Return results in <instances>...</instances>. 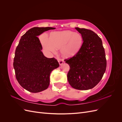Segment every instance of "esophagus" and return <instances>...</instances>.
Listing matches in <instances>:
<instances>
[{
  "instance_id": "34e87169",
  "label": "esophagus",
  "mask_w": 122,
  "mask_h": 122,
  "mask_svg": "<svg viewBox=\"0 0 122 122\" xmlns=\"http://www.w3.org/2000/svg\"><path fill=\"white\" fill-rule=\"evenodd\" d=\"M58 62H59V64H60V65H61L62 64H63L64 60H62V59L59 58L58 60Z\"/></svg>"
}]
</instances>
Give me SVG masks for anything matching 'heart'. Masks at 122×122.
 Returning <instances> with one entry per match:
<instances>
[{"label": "heart", "mask_w": 122, "mask_h": 122, "mask_svg": "<svg viewBox=\"0 0 122 122\" xmlns=\"http://www.w3.org/2000/svg\"><path fill=\"white\" fill-rule=\"evenodd\" d=\"M42 39L44 49L46 51L55 53L56 48H61V53L65 57L73 56L78 52L83 44V38L79 33L66 30L56 31L48 38L44 34Z\"/></svg>", "instance_id": "obj_1"}]
</instances>
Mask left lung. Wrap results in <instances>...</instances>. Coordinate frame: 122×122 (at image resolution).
Listing matches in <instances>:
<instances>
[{"label":"left lung","mask_w":122,"mask_h":122,"mask_svg":"<svg viewBox=\"0 0 122 122\" xmlns=\"http://www.w3.org/2000/svg\"><path fill=\"white\" fill-rule=\"evenodd\" d=\"M75 29L81 35L83 44L74 56L65 60L70 67L67 78L73 88L87 90L100 81L106 71L105 50L101 38L93 31Z\"/></svg>","instance_id":"1"}]
</instances>
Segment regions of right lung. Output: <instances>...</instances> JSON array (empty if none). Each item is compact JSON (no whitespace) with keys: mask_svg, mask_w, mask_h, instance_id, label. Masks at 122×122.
<instances>
[{"mask_svg":"<svg viewBox=\"0 0 122 122\" xmlns=\"http://www.w3.org/2000/svg\"><path fill=\"white\" fill-rule=\"evenodd\" d=\"M53 27H33L21 36L14 59L13 67L18 82L31 93L48 87L51 71L60 65L55 58H47L42 52L38 36Z\"/></svg>","mask_w":122,"mask_h":122,"instance_id":"right-lung-1","label":"right lung"}]
</instances>
